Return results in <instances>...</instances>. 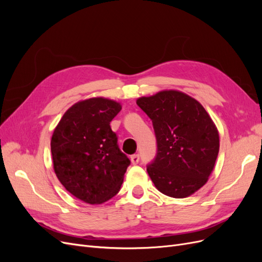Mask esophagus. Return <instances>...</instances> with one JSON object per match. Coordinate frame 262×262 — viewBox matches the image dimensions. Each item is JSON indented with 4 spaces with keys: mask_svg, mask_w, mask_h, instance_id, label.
I'll use <instances>...</instances> for the list:
<instances>
[{
    "mask_svg": "<svg viewBox=\"0 0 262 262\" xmlns=\"http://www.w3.org/2000/svg\"><path fill=\"white\" fill-rule=\"evenodd\" d=\"M130 160H131V163H132L133 165H137V164L139 163V161H140V156H139V154H134V155H131Z\"/></svg>",
    "mask_w": 262,
    "mask_h": 262,
    "instance_id": "esophagus-1",
    "label": "esophagus"
}]
</instances>
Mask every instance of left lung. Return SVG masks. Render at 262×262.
<instances>
[{
  "label": "left lung",
  "mask_w": 262,
  "mask_h": 262,
  "mask_svg": "<svg viewBox=\"0 0 262 262\" xmlns=\"http://www.w3.org/2000/svg\"><path fill=\"white\" fill-rule=\"evenodd\" d=\"M138 106L152 120L157 153L146 166L158 191L186 198L205 185L220 149L215 124L199 101L178 91L141 97Z\"/></svg>",
  "instance_id": "left-lung-1"
}]
</instances>
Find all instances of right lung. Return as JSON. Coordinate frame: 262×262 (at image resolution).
I'll use <instances>...</instances> for the list:
<instances>
[{
	"label": "right lung",
	"instance_id": "right-lung-1",
	"mask_svg": "<svg viewBox=\"0 0 262 262\" xmlns=\"http://www.w3.org/2000/svg\"><path fill=\"white\" fill-rule=\"evenodd\" d=\"M120 110L119 102L102 97L78 101L53 131L55 175L71 194L86 203L100 204L115 196L130 165L110 128Z\"/></svg>",
	"mask_w": 262,
	"mask_h": 262
}]
</instances>
